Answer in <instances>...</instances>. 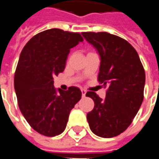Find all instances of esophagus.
Returning a JSON list of instances; mask_svg holds the SVG:
<instances>
[{
	"label": "esophagus",
	"mask_w": 159,
	"mask_h": 159,
	"mask_svg": "<svg viewBox=\"0 0 159 159\" xmlns=\"http://www.w3.org/2000/svg\"><path fill=\"white\" fill-rule=\"evenodd\" d=\"M81 91H82V95H83V97H85V94H86V91H85L84 89H82Z\"/></svg>",
	"instance_id": "obj_1"
}]
</instances>
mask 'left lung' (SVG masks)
<instances>
[{"label":"left lung","mask_w":159,"mask_h":159,"mask_svg":"<svg viewBox=\"0 0 159 159\" xmlns=\"http://www.w3.org/2000/svg\"><path fill=\"white\" fill-rule=\"evenodd\" d=\"M100 58L98 80L108 86L102 100L94 92L86 96L94 101L87 114L91 131L102 138L123 133L138 112L144 98L146 75L135 49L119 36L107 32H83Z\"/></svg>","instance_id":"1"}]
</instances>
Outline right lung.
Listing matches in <instances>:
<instances>
[{
	"instance_id": "1",
	"label": "right lung",
	"mask_w": 159,
	"mask_h": 159,
	"mask_svg": "<svg viewBox=\"0 0 159 159\" xmlns=\"http://www.w3.org/2000/svg\"><path fill=\"white\" fill-rule=\"evenodd\" d=\"M82 42L79 33L47 30L33 36L20 53L14 76L19 110L33 129L42 135L62 133L70 111L81 100L78 88L56 89L53 77L64 71L70 49Z\"/></svg>"
}]
</instances>
